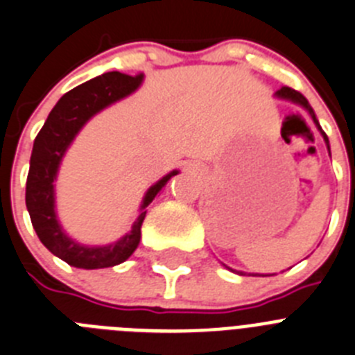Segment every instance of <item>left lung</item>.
Masks as SVG:
<instances>
[{
  "instance_id": "8db88e82",
  "label": "left lung",
  "mask_w": 355,
  "mask_h": 355,
  "mask_svg": "<svg viewBox=\"0 0 355 355\" xmlns=\"http://www.w3.org/2000/svg\"><path fill=\"white\" fill-rule=\"evenodd\" d=\"M274 97L283 98V101H290V102H293V104H297V106L304 107V110L308 111L309 116H311V120H313V123H315V125H317V129L320 130L322 138H324L325 145H327L329 155H331V146H329V139H327V136H325V132H324V130H322L320 123H318V120H317V114H315V111H313V107L309 106V102L306 101L304 95L299 94V92H295V90H292V88H288V86H283V88H281V90H277L276 94H274ZM228 269H230V267H228ZM230 270H233V269H230ZM233 272H237V274H241V276H244V272H241V270H233ZM253 276H274V274H253Z\"/></svg>"
}]
</instances>
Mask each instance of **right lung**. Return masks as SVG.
Returning <instances> with one entry per match:
<instances>
[{"mask_svg": "<svg viewBox=\"0 0 355 355\" xmlns=\"http://www.w3.org/2000/svg\"><path fill=\"white\" fill-rule=\"evenodd\" d=\"M143 76H127L122 72H106L90 81L67 92L53 107L46 123L37 134L30 159V173L26 180V207L31 225L38 239L54 257L62 258L78 269H104L125 261L136 251L141 239V225L145 221L146 207L154 201L171 177L178 170L155 182L145 193L139 207L138 219L132 223L129 233L106 245H86L69 237L62 228L56 214L54 182L58 177L65 152L86 122L110 107L114 102L129 97L138 90Z\"/></svg>", "mask_w": 355, "mask_h": 355, "instance_id": "add662e5", "label": "right lung"}]
</instances>
